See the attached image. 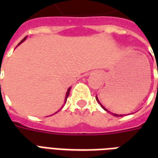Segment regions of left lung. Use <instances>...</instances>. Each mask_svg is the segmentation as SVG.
Wrapping results in <instances>:
<instances>
[{"instance_id":"obj_1","label":"left lung","mask_w":158,"mask_h":158,"mask_svg":"<svg viewBox=\"0 0 158 158\" xmlns=\"http://www.w3.org/2000/svg\"><path fill=\"white\" fill-rule=\"evenodd\" d=\"M157 74H158V69H157ZM157 88H158V84H157ZM96 100H97V101H98V103L100 104V105H101V106H102V107L103 108V109H104V110H106V111H108V112H110V111H109V110H108L107 109H106V108L104 107L102 105V104H101V102H99L98 98V97H97V96H96ZM111 114H112V115H114V116H122V115H117V114H114V113H111Z\"/></svg>"}]
</instances>
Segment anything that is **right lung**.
<instances>
[{"instance_id":"obj_1","label":"right lung","mask_w":158,"mask_h":158,"mask_svg":"<svg viewBox=\"0 0 158 158\" xmlns=\"http://www.w3.org/2000/svg\"><path fill=\"white\" fill-rule=\"evenodd\" d=\"M26 38H27V37H25V38H23V40L21 41L20 43H19V44H18V46L19 45V44H21V43H23V42H24V41L26 40ZM70 89H71V87H70V88H69V89H68V90H67V92H66V94H65V98H64V103H65V102H66V101H67V98H68V97H69V91H70ZM62 107H63V106H62ZM62 107H61V108H62ZM61 108H60V109H61ZM56 113H57V112H56ZM56 113H55V114H56Z\"/></svg>"}]
</instances>
